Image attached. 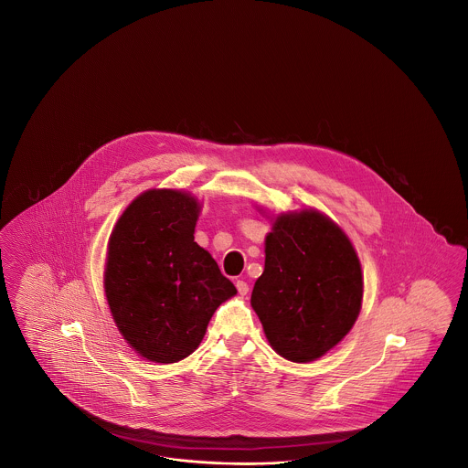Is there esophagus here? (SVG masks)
Returning a JSON list of instances; mask_svg holds the SVG:
<instances>
[{
	"instance_id": "esophagus-1",
	"label": "esophagus",
	"mask_w": 468,
	"mask_h": 468,
	"mask_svg": "<svg viewBox=\"0 0 468 468\" xmlns=\"http://www.w3.org/2000/svg\"><path fill=\"white\" fill-rule=\"evenodd\" d=\"M237 290H239V294H242V296H245L247 292H249V286H247V282H244V281H237Z\"/></svg>"
}]
</instances>
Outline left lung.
Instances as JSON below:
<instances>
[{"mask_svg":"<svg viewBox=\"0 0 468 468\" xmlns=\"http://www.w3.org/2000/svg\"><path fill=\"white\" fill-rule=\"evenodd\" d=\"M267 216L265 270L250 294L268 344L292 363L332 351L356 323L363 271L347 233L317 208Z\"/></svg>","mask_w":468,"mask_h":468,"instance_id":"8db88e82","label":"left lung"}]
</instances>
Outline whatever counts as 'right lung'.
Listing matches in <instances>:
<instances>
[{
    "label": "right lung",
    "instance_id": "1",
    "mask_svg": "<svg viewBox=\"0 0 468 468\" xmlns=\"http://www.w3.org/2000/svg\"><path fill=\"white\" fill-rule=\"evenodd\" d=\"M201 207L189 191L147 189L112 229L103 271L112 319L134 353L153 363L195 353L216 309L237 294L195 242Z\"/></svg>",
    "mask_w": 468,
    "mask_h": 468
}]
</instances>
